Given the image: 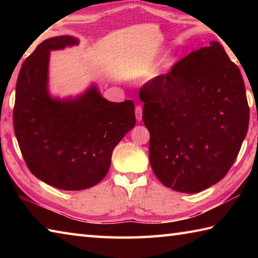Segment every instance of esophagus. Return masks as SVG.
<instances>
[{"mask_svg":"<svg viewBox=\"0 0 258 258\" xmlns=\"http://www.w3.org/2000/svg\"><path fill=\"white\" fill-rule=\"evenodd\" d=\"M142 113H143V108H142L141 105H138L135 107V115H136V119L141 122L142 120Z\"/></svg>","mask_w":258,"mask_h":258,"instance_id":"esophagus-1","label":"esophagus"}]
</instances>
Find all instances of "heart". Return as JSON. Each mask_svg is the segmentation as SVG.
Segmentation results:
<instances>
[{"label":"heart","mask_w":258,"mask_h":258,"mask_svg":"<svg viewBox=\"0 0 258 258\" xmlns=\"http://www.w3.org/2000/svg\"><path fill=\"white\" fill-rule=\"evenodd\" d=\"M149 55H144L143 57H142L141 59H140V68L141 69H143L144 68V65L147 63V62H149ZM172 61V59H169V62H171Z\"/></svg>","instance_id":"1"}]
</instances>
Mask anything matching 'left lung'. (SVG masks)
I'll use <instances>...</instances> for the list:
<instances>
[{
	"label": "left lung",
	"mask_w": 258,
	"mask_h": 258,
	"mask_svg": "<svg viewBox=\"0 0 258 258\" xmlns=\"http://www.w3.org/2000/svg\"><path fill=\"white\" fill-rule=\"evenodd\" d=\"M189 53L140 91L150 163L166 187L197 193L232 167L247 133L249 107L237 65L218 42Z\"/></svg>",
	"instance_id": "left-lung-1"
}]
</instances>
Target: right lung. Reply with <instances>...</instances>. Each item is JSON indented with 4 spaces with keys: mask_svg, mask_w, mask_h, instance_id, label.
Instances as JSON below:
<instances>
[{
    "mask_svg": "<svg viewBox=\"0 0 258 258\" xmlns=\"http://www.w3.org/2000/svg\"><path fill=\"white\" fill-rule=\"evenodd\" d=\"M70 35L47 38L22 64L13 123L27 167L42 182L64 190L92 187L105 177L112 153L135 125L134 103L105 100L92 84L59 100L48 92L50 53L78 45Z\"/></svg>",
    "mask_w": 258,
    "mask_h": 258,
    "instance_id": "right-lung-1",
    "label": "right lung"
}]
</instances>
